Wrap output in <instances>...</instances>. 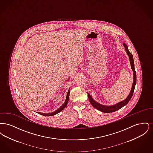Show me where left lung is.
Instances as JSON below:
<instances>
[{"mask_svg":"<svg viewBox=\"0 0 153 153\" xmlns=\"http://www.w3.org/2000/svg\"><path fill=\"white\" fill-rule=\"evenodd\" d=\"M124 47L125 48L127 54V55L128 56V57L130 59V64H131V67L132 72H133V82H132V85L131 88V91L129 94L128 96H127V97L124 99L123 101L117 102L116 104L113 105H102L96 102H95V100L92 99V97L91 96V95L89 94H88V99L89 100V102L91 103V104L92 105V106L94 107H95L96 109H98L100 111H102V112H105V113H110V112H114L115 111H117V110L120 109L121 108H122L124 105H126L129 101L130 100V99L132 96L134 91V89L136 85V82H137V75H136V72L135 70V67H134V58L133 56L132 55L131 53L128 51V46L126 44L123 42Z\"/></svg>","mask_w":153,"mask_h":153,"instance_id":"1","label":"left lung"}]
</instances>
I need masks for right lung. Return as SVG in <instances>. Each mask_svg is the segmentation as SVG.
I'll use <instances>...</instances> for the list:
<instances>
[{
	"instance_id": "right-lung-1",
	"label": "right lung",
	"mask_w": 153,
	"mask_h": 153,
	"mask_svg": "<svg viewBox=\"0 0 153 153\" xmlns=\"http://www.w3.org/2000/svg\"><path fill=\"white\" fill-rule=\"evenodd\" d=\"M69 94H70V89H69L68 91V93L66 94V97L65 101L64 102V103L62 105L61 107H60L58 109H57L56 111H55L54 112H51V113H49V114H45V113H41V112H38L39 114L40 115H42L43 116H45V117H51V116H53V115H56L57 114H58L59 112H60L61 111H62L63 109H64L68 102L69 101Z\"/></svg>"
}]
</instances>
